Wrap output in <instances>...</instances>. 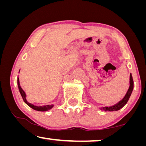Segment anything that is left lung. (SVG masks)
I'll return each mask as SVG.
<instances>
[{
	"label": "left lung",
	"mask_w": 146,
	"mask_h": 146,
	"mask_svg": "<svg viewBox=\"0 0 146 146\" xmlns=\"http://www.w3.org/2000/svg\"><path fill=\"white\" fill-rule=\"evenodd\" d=\"M129 88L128 90H127V93L125 96H124V98L121 99V101H119L118 103L115 104L114 105L110 106H105V107H101L100 109L101 110L105 111V112H112V111H117L119 110L123 107V106L126 105L127 101H129V98H130V96L132 94V92H133V88H134V82L133 79V77H132L131 73L130 74V79H129Z\"/></svg>",
	"instance_id": "left-lung-1"
}]
</instances>
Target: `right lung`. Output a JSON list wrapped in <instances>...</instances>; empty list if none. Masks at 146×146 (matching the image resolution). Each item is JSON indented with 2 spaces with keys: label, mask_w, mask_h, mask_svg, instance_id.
<instances>
[{
  "label": "right lung",
  "mask_w": 146,
  "mask_h": 146,
  "mask_svg": "<svg viewBox=\"0 0 146 146\" xmlns=\"http://www.w3.org/2000/svg\"><path fill=\"white\" fill-rule=\"evenodd\" d=\"M17 85H18V88H19V92H20L22 98L23 99V101H24V102L26 103L28 106H29L30 107L32 108V109L37 110V111H41V112H45V111H47V110H50L53 107V106H54V105H44V106H36V105H32V104L29 103L27 101V99H26V97H27L26 94H25V91L22 89V88L21 87V86H20L19 77L17 78Z\"/></svg>",
  "instance_id": "obj_1"
}]
</instances>
